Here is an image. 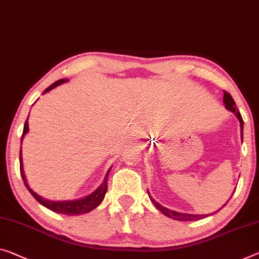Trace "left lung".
Listing matches in <instances>:
<instances>
[{
  "instance_id": "8db88e82",
  "label": "left lung",
  "mask_w": 259,
  "mask_h": 259,
  "mask_svg": "<svg viewBox=\"0 0 259 259\" xmlns=\"http://www.w3.org/2000/svg\"><path fill=\"white\" fill-rule=\"evenodd\" d=\"M224 104L226 106V109L229 110V111H232V112L237 117L238 121H240L241 139H242V140H243V119H242L241 113L238 112V109L236 107V104H235V102H234L233 97L230 96V94L227 93V91H224ZM148 196L150 198V200L153 201V204L155 205V207H156L158 210H161V212L164 214V215H166L168 218L174 219V220H178V221H196V220H200V219H204L206 217H208V214H207V215H204V214H188V213L176 212V210L169 209V208L164 207V206H162L161 204H158V202L155 200V199L152 196H150L149 191H148ZM228 201H227V202H228ZM227 202H226V204H227ZM226 204L224 206H226ZM224 206H222V207H224ZM220 209H219V210H220ZM217 212H218V210H217ZM210 215H212V214H210Z\"/></svg>"
}]
</instances>
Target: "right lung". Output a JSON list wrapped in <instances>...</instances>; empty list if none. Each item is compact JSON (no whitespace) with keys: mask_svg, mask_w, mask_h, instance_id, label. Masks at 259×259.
Returning a JSON list of instances; mask_svg holds the SVG:
<instances>
[{"mask_svg":"<svg viewBox=\"0 0 259 259\" xmlns=\"http://www.w3.org/2000/svg\"><path fill=\"white\" fill-rule=\"evenodd\" d=\"M65 82H68V78H61L53 84L50 85L49 88H47L45 91H44V94L49 93L52 89H54L55 87L62 84V83ZM30 114V113H29ZM29 119V117H27ZM27 119L25 121V124H24V130H23V134H22V138H21V142L23 141L24 137H25V134L29 132V122H27ZM19 165H21V175H22V178H23V182L24 184H25L26 189L30 191V193L32 194L34 197L35 200H37L39 204H41L42 206H45L46 208H49L51 210H53L55 213H60V214H65V215H81V214H85V213H89L90 210H93L97 207V206L101 204L103 201V199L105 197V193L107 191V177H109V174H110V170L111 168L107 170V172L104 177V181L102 182V184L98 186V188L94 191L93 193H90L89 196H85L83 198H79V199H74V200H62V201H55V200H49V199H45L39 196L34 192V191L30 188L29 184H27L26 182V177H25V174H24V170H23V158H22V147H21V150H19Z\"/></svg>","mask_w":259,"mask_h":259,"instance_id":"1","label":"right lung"}]
</instances>
